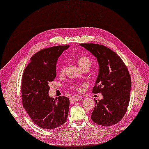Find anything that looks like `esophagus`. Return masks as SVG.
Listing matches in <instances>:
<instances>
[{
	"label": "esophagus",
	"instance_id": "esophagus-1",
	"mask_svg": "<svg viewBox=\"0 0 149 149\" xmlns=\"http://www.w3.org/2000/svg\"><path fill=\"white\" fill-rule=\"evenodd\" d=\"M81 98V96H79V95H74L73 96H72L70 98V101L71 103L72 102H75L76 101H78L79 100H80V99Z\"/></svg>",
	"mask_w": 149,
	"mask_h": 149
}]
</instances>
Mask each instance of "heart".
Returning a JSON list of instances; mask_svg holds the SVG:
<instances>
[{
    "mask_svg": "<svg viewBox=\"0 0 149 149\" xmlns=\"http://www.w3.org/2000/svg\"><path fill=\"white\" fill-rule=\"evenodd\" d=\"M77 63L79 64V65L80 67L83 69L85 67H89L90 68V66L92 64V60L86 56H80L79 57H78L77 58ZM58 68H59V73L62 74L64 72L65 70V64L64 62L61 63L59 65H58ZM72 87L74 88H77V86L74 85H72Z\"/></svg>",
    "mask_w": 149,
    "mask_h": 149,
    "instance_id": "1",
    "label": "heart"
}]
</instances>
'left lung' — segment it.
Returning a JSON list of instances; mask_svg holds the SVG:
<instances>
[{"instance_id":"obj_1","label":"left lung","mask_w":149,"mask_h":149,"mask_svg":"<svg viewBox=\"0 0 149 149\" xmlns=\"http://www.w3.org/2000/svg\"><path fill=\"white\" fill-rule=\"evenodd\" d=\"M97 61L99 72L93 93H101L102 100H95L91 119L104 126L119 122L127 111L130 99L131 77L122 59L110 48L99 44L81 43Z\"/></svg>"}]
</instances>
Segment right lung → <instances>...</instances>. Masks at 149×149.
Segmentation results:
<instances>
[{
    "instance_id": "right-lung-1",
    "label": "right lung",
    "mask_w": 149,
    "mask_h": 149,
    "mask_svg": "<svg viewBox=\"0 0 149 149\" xmlns=\"http://www.w3.org/2000/svg\"><path fill=\"white\" fill-rule=\"evenodd\" d=\"M69 45L42 49L32 56L22 78L23 107L32 120L39 127L52 130L67 120L69 100L65 96L51 97L49 84L56 76L58 58Z\"/></svg>"
}]
</instances>
